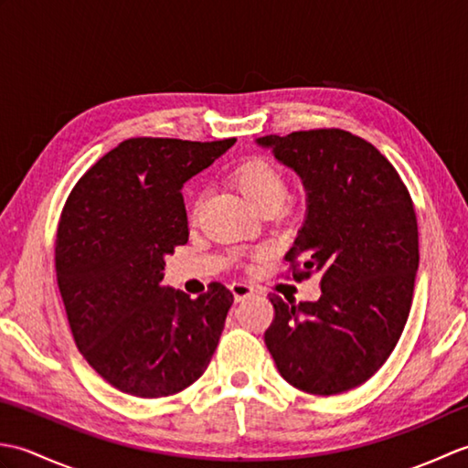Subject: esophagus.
Listing matches in <instances>:
<instances>
[{
    "label": "esophagus",
    "instance_id": "obj_1",
    "mask_svg": "<svg viewBox=\"0 0 468 468\" xmlns=\"http://www.w3.org/2000/svg\"><path fill=\"white\" fill-rule=\"evenodd\" d=\"M231 292L235 295V302H243L245 297L253 295V287L250 283H231Z\"/></svg>",
    "mask_w": 468,
    "mask_h": 468
}]
</instances>
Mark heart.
Returning a JSON list of instances; mask_svg holds the SVG:
<instances>
[{
  "mask_svg": "<svg viewBox=\"0 0 468 468\" xmlns=\"http://www.w3.org/2000/svg\"><path fill=\"white\" fill-rule=\"evenodd\" d=\"M233 178L250 203L261 211L265 207H280L287 195V181L280 166L263 156H250L235 166Z\"/></svg>",
  "mask_w": 468,
  "mask_h": 468,
  "instance_id": "obj_1",
  "label": "heart"
}]
</instances>
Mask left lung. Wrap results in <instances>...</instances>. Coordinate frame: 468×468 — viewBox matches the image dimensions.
<instances>
[{"mask_svg": "<svg viewBox=\"0 0 468 468\" xmlns=\"http://www.w3.org/2000/svg\"><path fill=\"white\" fill-rule=\"evenodd\" d=\"M300 175L307 213L285 253L295 282L320 277L317 302L271 295L265 346L297 390L334 396L380 370L409 320L419 270V223L409 188L376 146L340 128L270 134Z\"/></svg>", "mask_w": 468, "mask_h": 468, "instance_id": "8db88e82", "label": "left lung"}]
</instances>
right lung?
<instances>
[{
	"label": "right lung",
	"instance_id": "right-lung-1",
	"mask_svg": "<svg viewBox=\"0 0 468 468\" xmlns=\"http://www.w3.org/2000/svg\"><path fill=\"white\" fill-rule=\"evenodd\" d=\"M235 138H128L69 193L56 277L78 350L108 384L138 399L185 390L207 370L233 293L213 282L191 300L163 285L165 257L188 241L181 188Z\"/></svg>",
	"mask_w": 468,
	"mask_h": 468
}]
</instances>
